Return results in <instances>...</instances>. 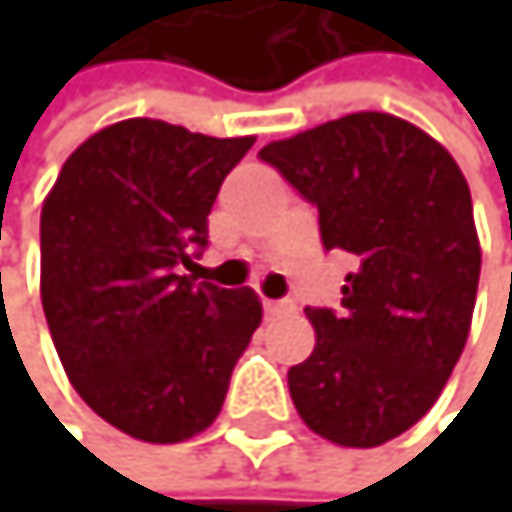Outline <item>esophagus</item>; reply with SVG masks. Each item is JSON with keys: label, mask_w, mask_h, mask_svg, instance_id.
Wrapping results in <instances>:
<instances>
[{"label": "esophagus", "mask_w": 512, "mask_h": 512, "mask_svg": "<svg viewBox=\"0 0 512 512\" xmlns=\"http://www.w3.org/2000/svg\"><path fill=\"white\" fill-rule=\"evenodd\" d=\"M294 304L291 301H264V313L267 316H282V313H291Z\"/></svg>", "instance_id": "obj_1"}]
</instances>
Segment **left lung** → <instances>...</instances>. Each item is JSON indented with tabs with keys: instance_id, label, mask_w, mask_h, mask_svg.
<instances>
[{
	"instance_id": "left-lung-1",
	"label": "left lung",
	"mask_w": 512,
	"mask_h": 512,
	"mask_svg": "<svg viewBox=\"0 0 512 512\" xmlns=\"http://www.w3.org/2000/svg\"><path fill=\"white\" fill-rule=\"evenodd\" d=\"M319 208L328 251L353 254L341 310L307 307L310 359L291 402L322 439L375 448L415 427L470 334L482 251L451 153L390 113H350L258 153Z\"/></svg>"
}]
</instances>
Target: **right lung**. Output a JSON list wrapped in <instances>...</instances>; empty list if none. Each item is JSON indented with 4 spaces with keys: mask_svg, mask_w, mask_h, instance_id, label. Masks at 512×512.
Segmentation results:
<instances>
[{
    "mask_svg": "<svg viewBox=\"0 0 512 512\" xmlns=\"http://www.w3.org/2000/svg\"><path fill=\"white\" fill-rule=\"evenodd\" d=\"M254 137L159 119L101 128L64 162L42 205V310L76 393L116 430L168 445L221 415L261 325L251 288L181 276Z\"/></svg>",
    "mask_w": 512,
    "mask_h": 512,
    "instance_id": "obj_1",
    "label": "right lung"
}]
</instances>
